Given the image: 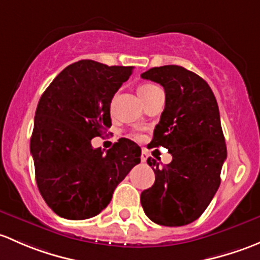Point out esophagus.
I'll use <instances>...</instances> for the list:
<instances>
[{"mask_svg": "<svg viewBox=\"0 0 260 260\" xmlns=\"http://www.w3.org/2000/svg\"><path fill=\"white\" fill-rule=\"evenodd\" d=\"M140 159H141V162H145L146 160H148V151H146L145 149H143V151H141Z\"/></svg>", "mask_w": 260, "mask_h": 260, "instance_id": "1", "label": "esophagus"}]
</instances>
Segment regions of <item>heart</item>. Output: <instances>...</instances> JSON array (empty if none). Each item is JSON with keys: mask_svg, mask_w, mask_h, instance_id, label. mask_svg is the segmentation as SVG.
Returning <instances> with one entry per match:
<instances>
[{"mask_svg": "<svg viewBox=\"0 0 260 260\" xmlns=\"http://www.w3.org/2000/svg\"><path fill=\"white\" fill-rule=\"evenodd\" d=\"M156 89H159V87L155 86V85L145 84V85H141V86L139 87L138 92H139V95H140V98L144 100V99H145L150 92H152V91L156 90ZM136 138H140V135H136Z\"/></svg>", "mask_w": 260, "mask_h": 260, "instance_id": "b5f03b06", "label": "heart"}]
</instances>
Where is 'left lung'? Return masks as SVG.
Here are the masks:
<instances>
[{
    "label": "left lung",
    "instance_id": "1",
    "mask_svg": "<svg viewBox=\"0 0 260 260\" xmlns=\"http://www.w3.org/2000/svg\"><path fill=\"white\" fill-rule=\"evenodd\" d=\"M141 77L165 90V109L150 145L164 146L173 156L162 167L148 159L155 183L141 192V205L154 223L186 225L204 213L220 185L226 145L218 103L207 81L181 66L152 68Z\"/></svg>",
    "mask_w": 260,
    "mask_h": 260
}]
</instances>
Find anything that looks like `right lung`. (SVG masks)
<instances>
[{
    "mask_svg": "<svg viewBox=\"0 0 260 260\" xmlns=\"http://www.w3.org/2000/svg\"><path fill=\"white\" fill-rule=\"evenodd\" d=\"M133 71V66L81 60L63 69L42 93L30 151L40 192L58 216L98 215L140 162V146L129 139H120L106 154L91 145L111 126V100Z\"/></svg>",
    "mask_w": 260,
    "mask_h": 260,
    "instance_id": "right-lung-1",
    "label": "right lung"
}]
</instances>
